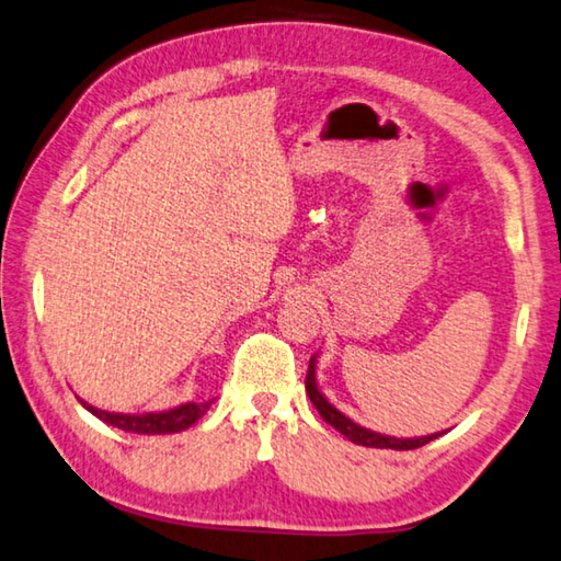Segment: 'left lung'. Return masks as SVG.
<instances>
[{"instance_id": "left-lung-1", "label": "left lung", "mask_w": 561, "mask_h": 561, "mask_svg": "<svg viewBox=\"0 0 561 561\" xmlns=\"http://www.w3.org/2000/svg\"><path fill=\"white\" fill-rule=\"evenodd\" d=\"M317 357L314 354L312 359H309V371H307V394L312 399V404L317 407L319 416L327 424H332L336 432L344 434L346 439L354 442V444H362V447H375V449H416V447H424V444H430L432 439L442 437L444 432H434V434H426V437H392V434H381L375 430H367V426L357 424L354 420H350L344 412H340L332 402H329L327 394L319 389V381H317Z\"/></svg>"}]
</instances>
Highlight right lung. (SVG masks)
<instances>
[{"label": "right lung", "instance_id": "right-lung-1", "mask_svg": "<svg viewBox=\"0 0 561 561\" xmlns=\"http://www.w3.org/2000/svg\"><path fill=\"white\" fill-rule=\"evenodd\" d=\"M79 399V397H77ZM87 412H92L96 420H102L104 424L117 426V430L131 432V434H174V432H184L190 426L202 420L207 414V409L215 404V399L209 402H184L180 407L172 409H162V412H141V414H124V412H106V409H100L94 404L79 399Z\"/></svg>", "mask_w": 561, "mask_h": 561}]
</instances>
